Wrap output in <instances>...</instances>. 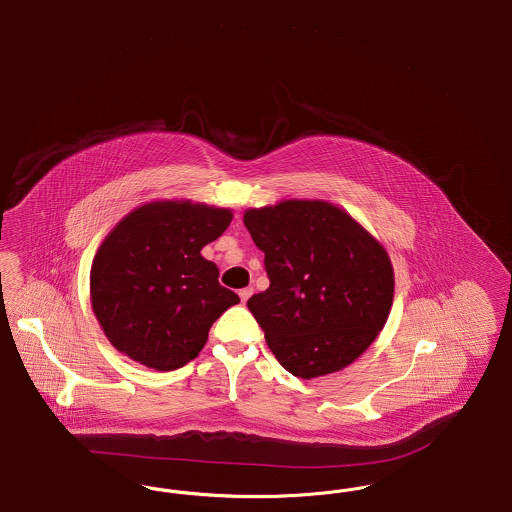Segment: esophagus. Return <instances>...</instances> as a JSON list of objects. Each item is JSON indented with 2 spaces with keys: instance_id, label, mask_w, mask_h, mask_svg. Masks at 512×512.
I'll return each mask as SVG.
<instances>
[{
  "instance_id": "34e87169",
  "label": "esophagus",
  "mask_w": 512,
  "mask_h": 512,
  "mask_svg": "<svg viewBox=\"0 0 512 512\" xmlns=\"http://www.w3.org/2000/svg\"><path fill=\"white\" fill-rule=\"evenodd\" d=\"M240 299H242V303H246L247 299L253 295V287H244V289H240Z\"/></svg>"
}]
</instances>
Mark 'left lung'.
<instances>
[{"label": "left lung", "instance_id": "8db88e82", "mask_svg": "<svg viewBox=\"0 0 512 512\" xmlns=\"http://www.w3.org/2000/svg\"><path fill=\"white\" fill-rule=\"evenodd\" d=\"M244 225L270 280L247 308L276 360L301 379L347 368L389 318L394 272L385 247L324 200L247 209Z\"/></svg>", "mask_w": 512, "mask_h": 512}]
</instances>
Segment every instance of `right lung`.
<instances>
[{
	"instance_id": "add662e5",
	"label": "right lung",
	"mask_w": 512,
	"mask_h": 512,
	"mask_svg": "<svg viewBox=\"0 0 512 512\" xmlns=\"http://www.w3.org/2000/svg\"><path fill=\"white\" fill-rule=\"evenodd\" d=\"M232 211L188 200L141 205L99 247L89 276L91 307L112 347L146 368L194 360L209 328L240 297L202 257Z\"/></svg>"
}]
</instances>
